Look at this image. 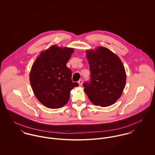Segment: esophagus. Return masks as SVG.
I'll return each instance as SVG.
<instances>
[{"instance_id": "1", "label": "esophagus", "mask_w": 155, "mask_h": 155, "mask_svg": "<svg viewBox=\"0 0 155 155\" xmlns=\"http://www.w3.org/2000/svg\"><path fill=\"white\" fill-rule=\"evenodd\" d=\"M78 83H79V85H82V84H83V80H82V79H80V80L78 81Z\"/></svg>"}]
</instances>
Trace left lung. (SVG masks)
I'll return each instance as SVG.
<instances>
[{
  "label": "left lung",
  "instance_id": "obj_1",
  "mask_svg": "<svg viewBox=\"0 0 155 155\" xmlns=\"http://www.w3.org/2000/svg\"><path fill=\"white\" fill-rule=\"evenodd\" d=\"M90 81L83 84L90 101L107 107L119 99L126 83V73L120 58L109 49L100 46L87 51Z\"/></svg>",
  "mask_w": 155,
  "mask_h": 155
}]
</instances>
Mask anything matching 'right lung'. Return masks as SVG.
<instances>
[{"label": "right lung", "mask_w": 155, "mask_h": 155, "mask_svg": "<svg viewBox=\"0 0 155 155\" xmlns=\"http://www.w3.org/2000/svg\"><path fill=\"white\" fill-rule=\"evenodd\" d=\"M74 50L56 45L41 53L33 63L30 81L35 95L45 106L58 109L70 98V92L77 82L71 81V71L66 66Z\"/></svg>", "instance_id": "obj_1"}]
</instances>
